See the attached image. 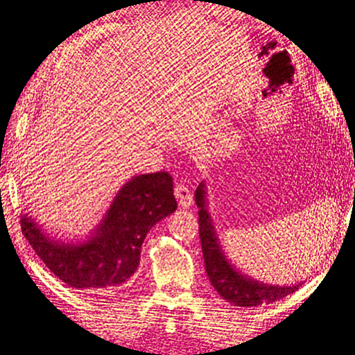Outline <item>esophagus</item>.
Segmentation results:
<instances>
[{"label": "esophagus", "instance_id": "34e87169", "mask_svg": "<svg viewBox=\"0 0 355 355\" xmlns=\"http://www.w3.org/2000/svg\"><path fill=\"white\" fill-rule=\"evenodd\" d=\"M173 192H175L178 205L183 209H189L193 205V195L187 186L178 183V184H175V189H173Z\"/></svg>", "mask_w": 355, "mask_h": 355}]
</instances>
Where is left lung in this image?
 <instances>
[{"label": "left lung", "instance_id": "8db88e82", "mask_svg": "<svg viewBox=\"0 0 355 355\" xmlns=\"http://www.w3.org/2000/svg\"><path fill=\"white\" fill-rule=\"evenodd\" d=\"M195 202L200 207L198 224L205 267L214 288L224 300L235 306H259L288 296L299 288L300 282L290 286L271 285L256 281L238 271L225 256L221 241L218 238L212 216L207 209V189L205 182H201L195 191Z\"/></svg>", "mask_w": 355, "mask_h": 355}]
</instances>
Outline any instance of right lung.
<instances>
[{
	"mask_svg": "<svg viewBox=\"0 0 355 355\" xmlns=\"http://www.w3.org/2000/svg\"><path fill=\"white\" fill-rule=\"evenodd\" d=\"M175 210L169 173H141L120 187L85 239L53 238L28 214L21 216V230L56 277L73 288L102 294L125 288L139 267L148 232Z\"/></svg>",
	"mask_w": 355,
	"mask_h": 355,
	"instance_id": "1",
	"label": "right lung"
}]
</instances>
